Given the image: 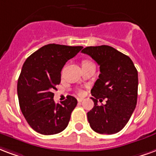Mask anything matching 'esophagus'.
I'll use <instances>...</instances> for the list:
<instances>
[{
  "label": "esophagus",
  "mask_w": 156,
  "mask_h": 156,
  "mask_svg": "<svg viewBox=\"0 0 156 156\" xmlns=\"http://www.w3.org/2000/svg\"><path fill=\"white\" fill-rule=\"evenodd\" d=\"M83 101V98H78V102H82Z\"/></svg>",
  "instance_id": "1"
}]
</instances>
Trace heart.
Instances as JSON below:
<instances>
[{
    "mask_svg": "<svg viewBox=\"0 0 156 156\" xmlns=\"http://www.w3.org/2000/svg\"><path fill=\"white\" fill-rule=\"evenodd\" d=\"M82 93V92H81V91H80V92H79V93Z\"/></svg>",
    "mask_w": 156,
    "mask_h": 156,
    "instance_id": "1",
    "label": "heart"
}]
</instances>
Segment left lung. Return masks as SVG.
<instances>
[{"instance_id": "obj_1", "label": "left lung", "mask_w": 156, "mask_h": 156, "mask_svg": "<svg viewBox=\"0 0 156 156\" xmlns=\"http://www.w3.org/2000/svg\"><path fill=\"white\" fill-rule=\"evenodd\" d=\"M100 66V74L91 90L94 107L87 112L93 131L115 134L126 125L136 108L138 73L130 58L108 45L89 46L82 50ZM105 99L104 105H97Z\"/></svg>"}]
</instances>
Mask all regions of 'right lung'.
I'll list each match as a JSON object with an SVG mask.
<instances>
[{
    "label": "right lung",
    "mask_w": 156,
    "mask_h": 156,
    "mask_svg": "<svg viewBox=\"0 0 156 156\" xmlns=\"http://www.w3.org/2000/svg\"><path fill=\"white\" fill-rule=\"evenodd\" d=\"M82 46L49 44L29 56L23 64L17 83L20 110L30 127L42 135H55L69 124L78 101L68 96L55 103L54 93L60 83L64 64L80 51Z\"/></svg>",
    "instance_id": "add662e5"
}]
</instances>
